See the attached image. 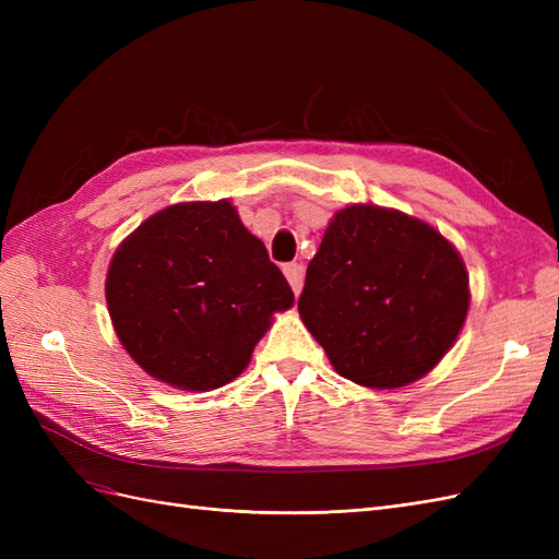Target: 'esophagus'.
<instances>
[{"instance_id": "obj_1", "label": "esophagus", "mask_w": 559, "mask_h": 559, "mask_svg": "<svg viewBox=\"0 0 559 559\" xmlns=\"http://www.w3.org/2000/svg\"><path fill=\"white\" fill-rule=\"evenodd\" d=\"M284 275H286V280H289L294 294L298 296L300 289H302V280H306V267H302L300 263H286Z\"/></svg>"}]
</instances>
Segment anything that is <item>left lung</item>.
<instances>
[{
  "instance_id": "left-lung-1",
  "label": "left lung",
  "mask_w": 559,
  "mask_h": 559,
  "mask_svg": "<svg viewBox=\"0 0 559 559\" xmlns=\"http://www.w3.org/2000/svg\"><path fill=\"white\" fill-rule=\"evenodd\" d=\"M466 265L441 233L378 205L335 212L298 298L343 378L405 386L441 361L468 312Z\"/></svg>"
}]
</instances>
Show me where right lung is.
I'll use <instances>...</instances> for the list:
<instances>
[{"label": "right lung", "instance_id": "right-lung-1", "mask_svg": "<svg viewBox=\"0 0 559 559\" xmlns=\"http://www.w3.org/2000/svg\"><path fill=\"white\" fill-rule=\"evenodd\" d=\"M105 294L130 357L186 392L238 378L273 314L294 306L289 282L228 200L148 216L116 249Z\"/></svg>", "mask_w": 559, "mask_h": 559}]
</instances>
